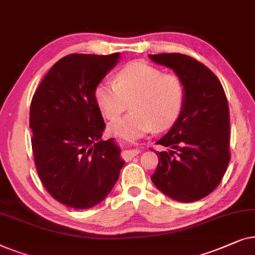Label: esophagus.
Wrapping results in <instances>:
<instances>
[{
    "label": "esophagus",
    "mask_w": 255,
    "mask_h": 255,
    "mask_svg": "<svg viewBox=\"0 0 255 255\" xmlns=\"http://www.w3.org/2000/svg\"><path fill=\"white\" fill-rule=\"evenodd\" d=\"M139 152H141V151H139L138 149H130V150H126V151H124L123 153H121V157H123V158H124L125 160H129V159H131L132 157L137 156Z\"/></svg>",
    "instance_id": "esophagus-1"
}]
</instances>
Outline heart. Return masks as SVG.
Returning a JSON list of instances; mask_svg holds the SVG:
<instances>
[{
  "label": "heart",
  "mask_w": 255,
  "mask_h": 255,
  "mask_svg": "<svg viewBox=\"0 0 255 255\" xmlns=\"http://www.w3.org/2000/svg\"><path fill=\"white\" fill-rule=\"evenodd\" d=\"M185 84L177 74H164L144 61H134L116 73L112 82H100L95 100L107 120H114L126 109L132 111L113 121L109 130L118 137L134 141L153 128L171 127L180 116L185 103Z\"/></svg>",
  "instance_id": "obj_1"
}]
</instances>
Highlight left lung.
Here are the masks:
<instances>
[{
    "label": "left lung",
    "mask_w": 255,
    "mask_h": 255,
    "mask_svg": "<svg viewBox=\"0 0 255 255\" xmlns=\"http://www.w3.org/2000/svg\"><path fill=\"white\" fill-rule=\"evenodd\" d=\"M185 84V103L173 126L157 144L158 165L151 180L179 202L198 201L215 191L230 162V113L221 82L209 68L180 53L150 54Z\"/></svg>",
    "instance_id": "left-lung-1"
}]
</instances>
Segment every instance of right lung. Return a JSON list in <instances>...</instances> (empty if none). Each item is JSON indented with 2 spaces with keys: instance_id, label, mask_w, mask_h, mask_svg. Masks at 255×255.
Listing matches in <instances>:
<instances>
[{
  "instance_id": "right-lung-1",
  "label": "right lung",
  "mask_w": 255,
  "mask_h": 255,
  "mask_svg": "<svg viewBox=\"0 0 255 255\" xmlns=\"http://www.w3.org/2000/svg\"><path fill=\"white\" fill-rule=\"evenodd\" d=\"M119 53L70 54L51 68L34 92L30 128L41 184L60 203L89 209L110 194L125 162L105 129L95 89Z\"/></svg>"
}]
</instances>
